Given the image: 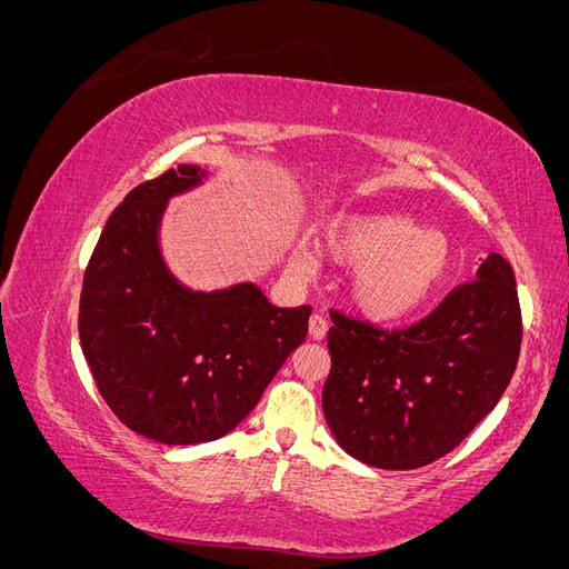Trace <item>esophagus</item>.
<instances>
[{"label": "esophagus", "mask_w": 569, "mask_h": 569, "mask_svg": "<svg viewBox=\"0 0 569 569\" xmlns=\"http://www.w3.org/2000/svg\"><path fill=\"white\" fill-rule=\"evenodd\" d=\"M327 327H330V322H327L320 313H313V316H311V322H308V330H311V337L318 339V341L325 339Z\"/></svg>", "instance_id": "34e87169"}]
</instances>
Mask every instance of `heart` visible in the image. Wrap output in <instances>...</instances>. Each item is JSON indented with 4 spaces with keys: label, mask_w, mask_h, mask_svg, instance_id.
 Segmentation results:
<instances>
[{
    "label": "heart",
    "mask_w": 569,
    "mask_h": 569,
    "mask_svg": "<svg viewBox=\"0 0 569 569\" xmlns=\"http://www.w3.org/2000/svg\"><path fill=\"white\" fill-rule=\"evenodd\" d=\"M325 247L332 261L356 268L349 299L375 322H399L418 313L453 263L449 239L425 232L418 220L399 213L337 218L325 230Z\"/></svg>",
    "instance_id": "b5f03b06"
}]
</instances>
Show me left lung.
<instances>
[{
    "label": "left lung",
    "instance_id": "1",
    "mask_svg": "<svg viewBox=\"0 0 569 569\" xmlns=\"http://www.w3.org/2000/svg\"><path fill=\"white\" fill-rule=\"evenodd\" d=\"M330 316L322 410L341 449L372 468L416 470L451 453L493 410L520 358L518 284L498 253L403 330Z\"/></svg>",
    "mask_w": 569,
    "mask_h": 569
}]
</instances>
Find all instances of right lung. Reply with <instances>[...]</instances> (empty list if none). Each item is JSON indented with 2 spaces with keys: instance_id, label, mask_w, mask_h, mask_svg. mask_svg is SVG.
Here are the masks:
<instances>
[{
  "instance_id": "add662e5",
  "label": "right lung",
  "mask_w": 569,
  "mask_h": 569,
  "mask_svg": "<svg viewBox=\"0 0 569 569\" xmlns=\"http://www.w3.org/2000/svg\"><path fill=\"white\" fill-rule=\"evenodd\" d=\"M178 166L116 206L82 278L78 332L113 416L168 446L226 437L308 335L311 306L278 308L256 284L189 291L159 251L166 201L199 184Z\"/></svg>"
}]
</instances>
